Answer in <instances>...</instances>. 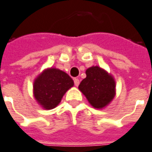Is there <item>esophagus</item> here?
Instances as JSON below:
<instances>
[{"mask_svg": "<svg viewBox=\"0 0 152 152\" xmlns=\"http://www.w3.org/2000/svg\"><path fill=\"white\" fill-rule=\"evenodd\" d=\"M74 83H75V86H79V84H80L79 79H77V78H75V79H74Z\"/></svg>", "mask_w": 152, "mask_h": 152, "instance_id": "esophagus-1", "label": "esophagus"}]
</instances>
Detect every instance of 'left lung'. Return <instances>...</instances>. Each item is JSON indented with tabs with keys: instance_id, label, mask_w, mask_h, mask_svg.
Segmentation results:
<instances>
[{
	"instance_id": "left-lung-1",
	"label": "left lung",
	"mask_w": 152,
	"mask_h": 152,
	"mask_svg": "<svg viewBox=\"0 0 152 152\" xmlns=\"http://www.w3.org/2000/svg\"><path fill=\"white\" fill-rule=\"evenodd\" d=\"M86 74V77L81 80L78 89L93 108H105L116 94V82L113 76L98 66L89 67Z\"/></svg>"
}]
</instances>
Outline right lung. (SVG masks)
<instances>
[{
	"mask_svg": "<svg viewBox=\"0 0 152 152\" xmlns=\"http://www.w3.org/2000/svg\"><path fill=\"white\" fill-rule=\"evenodd\" d=\"M73 86L74 81L68 74L55 67L47 68L34 81V96L43 109L49 110L59 104L66 92Z\"/></svg>",
	"mask_w": 152,
	"mask_h": 152,
	"instance_id": "right-lung-1",
	"label": "right lung"
}]
</instances>
